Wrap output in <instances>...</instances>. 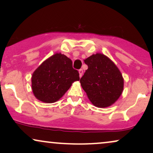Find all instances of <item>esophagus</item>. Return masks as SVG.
Instances as JSON below:
<instances>
[{
  "label": "esophagus",
  "instance_id": "esophagus-1",
  "mask_svg": "<svg viewBox=\"0 0 153 153\" xmlns=\"http://www.w3.org/2000/svg\"><path fill=\"white\" fill-rule=\"evenodd\" d=\"M79 76H80V78H81L82 75V73H83V71H82V69L79 70Z\"/></svg>",
  "mask_w": 153,
  "mask_h": 153
}]
</instances>
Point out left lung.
I'll return each mask as SVG.
<instances>
[{"label": "left lung", "instance_id": "obj_1", "mask_svg": "<svg viewBox=\"0 0 153 153\" xmlns=\"http://www.w3.org/2000/svg\"><path fill=\"white\" fill-rule=\"evenodd\" d=\"M88 69L80 85L94 106H110L122 94L124 79L117 65L104 54H92L84 60Z\"/></svg>", "mask_w": 153, "mask_h": 153}]
</instances>
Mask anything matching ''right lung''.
Listing matches in <instances>:
<instances>
[{"label": "right lung", "mask_w": 153, "mask_h": 153, "mask_svg": "<svg viewBox=\"0 0 153 153\" xmlns=\"http://www.w3.org/2000/svg\"><path fill=\"white\" fill-rule=\"evenodd\" d=\"M80 80L78 71L65 54L56 53L36 68L31 77L35 97L45 103H54L62 97L74 81Z\"/></svg>", "instance_id": "right-lung-1"}]
</instances>
